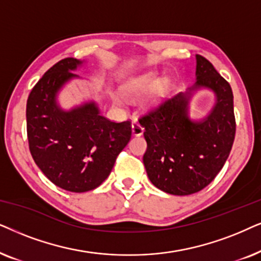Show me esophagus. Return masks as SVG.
Returning <instances> with one entry per match:
<instances>
[{"label": "esophagus", "mask_w": 261, "mask_h": 261, "mask_svg": "<svg viewBox=\"0 0 261 261\" xmlns=\"http://www.w3.org/2000/svg\"><path fill=\"white\" fill-rule=\"evenodd\" d=\"M131 127H133V135L134 136H141V135H143V131H144V127L142 126V125L138 123V121H133V125H131Z\"/></svg>", "instance_id": "obj_1"}]
</instances>
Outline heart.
<instances>
[{"label":"heart","mask_w":261,"mask_h":261,"mask_svg":"<svg viewBox=\"0 0 261 261\" xmlns=\"http://www.w3.org/2000/svg\"><path fill=\"white\" fill-rule=\"evenodd\" d=\"M156 83H158V77L154 75H148L144 76L143 79H141L136 85L131 87V90L135 93H144L154 88Z\"/></svg>","instance_id":"1"}]
</instances>
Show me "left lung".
<instances>
[{"label":"left lung","instance_id":"8db88e82","mask_svg":"<svg viewBox=\"0 0 261 261\" xmlns=\"http://www.w3.org/2000/svg\"><path fill=\"white\" fill-rule=\"evenodd\" d=\"M197 82L186 93L162 100L138 121L145 128L147 150L143 163L158 189L174 196H187L206 187L224 166L236 123L231 87L210 61L197 55ZM213 89L217 105L205 120L192 122L187 105L193 90Z\"/></svg>","mask_w":261,"mask_h":261}]
</instances>
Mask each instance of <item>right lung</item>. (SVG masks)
Instances as JSON below:
<instances>
[{
    "label": "right lung",
    "mask_w": 261,
    "mask_h": 261,
    "mask_svg": "<svg viewBox=\"0 0 261 261\" xmlns=\"http://www.w3.org/2000/svg\"><path fill=\"white\" fill-rule=\"evenodd\" d=\"M81 61L64 58L45 72L31 90L26 106L31 155L46 178L70 192H87L105 181L117 156L131 138V120L111 121L94 102L61 110L56 95L76 77Z\"/></svg>",
    "instance_id": "add662e5"
}]
</instances>
